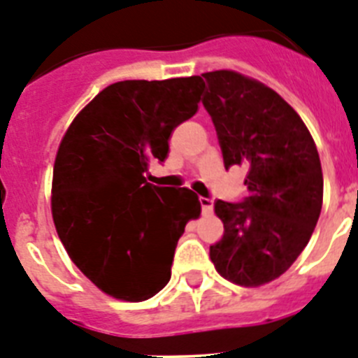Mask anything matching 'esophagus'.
<instances>
[{
  "instance_id": "1",
  "label": "esophagus",
  "mask_w": 358,
  "mask_h": 358,
  "mask_svg": "<svg viewBox=\"0 0 358 358\" xmlns=\"http://www.w3.org/2000/svg\"><path fill=\"white\" fill-rule=\"evenodd\" d=\"M200 206H202L203 215H211L213 213V200L211 198H200Z\"/></svg>"
}]
</instances>
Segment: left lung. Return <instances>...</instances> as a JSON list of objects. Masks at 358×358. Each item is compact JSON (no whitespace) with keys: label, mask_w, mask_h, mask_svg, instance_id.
<instances>
[{"label":"left lung","mask_w":358,"mask_h":358,"mask_svg":"<svg viewBox=\"0 0 358 358\" xmlns=\"http://www.w3.org/2000/svg\"><path fill=\"white\" fill-rule=\"evenodd\" d=\"M225 169L245 165L249 196L218 200L224 236L209 249L225 280L258 287L287 271L320 216L324 180L317 145L296 110L278 92L235 71L203 72Z\"/></svg>","instance_id":"obj_1"}]
</instances>
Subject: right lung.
I'll list each match as a JSON object with an SVG mask.
<instances>
[{
  "instance_id": "1",
  "label": "right lung",
  "mask_w": 358,
  "mask_h": 358,
  "mask_svg": "<svg viewBox=\"0 0 358 358\" xmlns=\"http://www.w3.org/2000/svg\"><path fill=\"white\" fill-rule=\"evenodd\" d=\"M200 76L125 80L105 87L62 138L52 171V220L63 248L98 289L142 302L167 286L174 249L202 206L187 187L143 174L164 162L174 127L194 116Z\"/></svg>"
}]
</instances>
